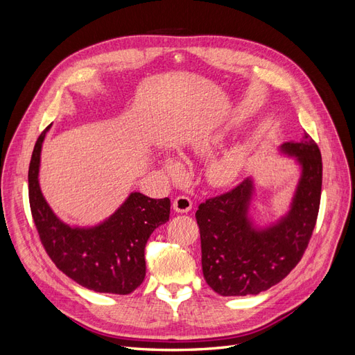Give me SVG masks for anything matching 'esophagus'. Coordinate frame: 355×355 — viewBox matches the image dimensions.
Wrapping results in <instances>:
<instances>
[{
	"label": "esophagus",
	"instance_id": "esophagus-1",
	"mask_svg": "<svg viewBox=\"0 0 355 355\" xmlns=\"http://www.w3.org/2000/svg\"><path fill=\"white\" fill-rule=\"evenodd\" d=\"M192 209V201L191 198L185 196H179L173 201V210L178 213H188Z\"/></svg>",
	"mask_w": 355,
	"mask_h": 355
}]
</instances>
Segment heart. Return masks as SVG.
Here are the masks:
<instances>
[{
    "instance_id": "b5f03b06",
    "label": "heart",
    "mask_w": 355,
    "mask_h": 355,
    "mask_svg": "<svg viewBox=\"0 0 355 355\" xmlns=\"http://www.w3.org/2000/svg\"><path fill=\"white\" fill-rule=\"evenodd\" d=\"M223 136H225L223 130L198 135L188 144L187 149L189 153L200 157L207 155L218 145H220ZM161 164H163V168L167 171V173L173 178H179L182 176V173H184V166H182V163L176 157L170 154L163 155V158H161ZM241 166H243L241 148H231L228 151H225L220 155L214 157L209 161L206 167V176L211 185L225 187L231 184V182L235 180V178L239 176Z\"/></svg>"
}]
</instances>
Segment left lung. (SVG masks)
<instances>
[{
	"mask_svg": "<svg viewBox=\"0 0 355 355\" xmlns=\"http://www.w3.org/2000/svg\"><path fill=\"white\" fill-rule=\"evenodd\" d=\"M280 151L296 158L300 178L288 211L277 222L259 228L250 219L252 178L198 206L202 274L222 296L257 295L280 283L302 259L313 235L323 182L320 149L305 133Z\"/></svg>",
	"mask_w": 355,
	"mask_h": 355,
	"instance_id": "8db88e82",
	"label": "left lung"
}]
</instances>
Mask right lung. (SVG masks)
Masks as SVG:
<instances>
[{"instance_id":"add662e5","label":"right lung","mask_w":355,"mask_h":355,"mask_svg":"<svg viewBox=\"0 0 355 355\" xmlns=\"http://www.w3.org/2000/svg\"><path fill=\"white\" fill-rule=\"evenodd\" d=\"M51 124L37 139L28 182L32 218L50 259L75 283L99 293L128 295L146 274L145 245L155 228L168 220L170 200L132 192L108 219L89 228L62 222L40 188L41 148Z\"/></svg>"}]
</instances>
